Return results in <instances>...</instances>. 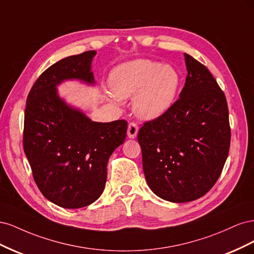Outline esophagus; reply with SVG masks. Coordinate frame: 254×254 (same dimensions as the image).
Returning <instances> with one entry per match:
<instances>
[{
	"label": "esophagus",
	"instance_id": "esophagus-1",
	"mask_svg": "<svg viewBox=\"0 0 254 254\" xmlns=\"http://www.w3.org/2000/svg\"><path fill=\"white\" fill-rule=\"evenodd\" d=\"M137 131H139V127L135 124L134 122L129 123L128 125V130H127V135L130 137V139H134L137 134Z\"/></svg>",
	"mask_w": 254,
	"mask_h": 254
}]
</instances>
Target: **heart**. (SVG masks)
Segmentation results:
<instances>
[{
  "instance_id": "obj_1",
  "label": "heart",
  "mask_w": 254,
  "mask_h": 254,
  "mask_svg": "<svg viewBox=\"0 0 254 254\" xmlns=\"http://www.w3.org/2000/svg\"><path fill=\"white\" fill-rule=\"evenodd\" d=\"M111 84L115 93L111 94L112 98L135 96V113L142 119L153 120L173 105L180 84V74L173 65L137 59L115 68Z\"/></svg>"
}]
</instances>
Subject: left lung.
Listing matches in <instances>:
<instances>
[{
  "label": "left lung",
  "instance_id": "1",
  "mask_svg": "<svg viewBox=\"0 0 254 254\" xmlns=\"http://www.w3.org/2000/svg\"><path fill=\"white\" fill-rule=\"evenodd\" d=\"M184 59L188 75L180 97L137 133L148 187L172 202L196 200L213 188L231 140L224 91L205 65L188 54Z\"/></svg>",
  "mask_w": 254,
  "mask_h": 254
}]
</instances>
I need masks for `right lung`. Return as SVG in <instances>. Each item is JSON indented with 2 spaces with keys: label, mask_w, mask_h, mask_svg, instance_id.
I'll list each match as a JSON object with an SVG mask.
<instances>
[{
  "label": "right lung",
  "mask_w": 254,
  "mask_h": 254,
  "mask_svg": "<svg viewBox=\"0 0 254 254\" xmlns=\"http://www.w3.org/2000/svg\"><path fill=\"white\" fill-rule=\"evenodd\" d=\"M95 51L59 60L30 89L24 114L23 147L43 196L65 209H78L102 195L111 153L125 141L127 122H92L67 106L56 86L66 79L94 83Z\"/></svg>",
  "instance_id": "right-lung-1"
}]
</instances>
